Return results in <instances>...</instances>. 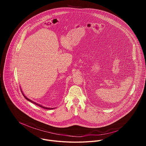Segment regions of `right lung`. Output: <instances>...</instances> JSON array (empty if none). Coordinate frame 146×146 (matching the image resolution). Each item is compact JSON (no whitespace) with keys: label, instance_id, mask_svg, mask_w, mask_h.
Segmentation results:
<instances>
[{"label":"right lung","instance_id":"right-lung-1","mask_svg":"<svg viewBox=\"0 0 146 146\" xmlns=\"http://www.w3.org/2000/svg\"><path fill=\"white\" fill-rule=\"evenodd\" d=\"M22 92V94H23V96H24V98L27 100H28V101H29V102H31V103H34V104H35L36 105H37L38 106H39V107H40V108H43V109H48V110H51V109H53L54 108H46V107H44V106H41V105H39V104H38V103H36V102H33V101H32V100H30L29 99H28V98H27L25 95H24V94L23 93V91H21Z\"/></svg>","mask_w":146,"mask_h":146}]
</instances>
